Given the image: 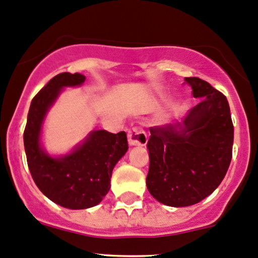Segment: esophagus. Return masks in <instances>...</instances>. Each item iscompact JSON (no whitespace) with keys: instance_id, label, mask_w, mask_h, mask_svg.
<instances>
[{"instance_id":"34e87169","label":"esophagus","mask_w":258,"mask_h":258,"mask_svg":"<svg viewBox=\"0 0 258 258\" xmlns=\"http://www.w3.org/2000/svg\"><path fill=\"white\" fill-rule=\"evenodd\" d=\"M128 145L130 146H146L148 137L147 134L141 127H134L128 131Z\"/></svg>"}]
</instances>
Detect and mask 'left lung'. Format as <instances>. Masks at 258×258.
Returning a JSON list of instances; mask_svg holds the SVG:
<instances>
[{
    "label": "left lung",
    "mask_w": 258,
    "mask_h": 258,
    "mask_svg": "<svg viewBox=\"0 0 258 258\" xmlns=\"http://www.w3.org/2000/svg\"><path fill=\"white\" fill-rule=\"evenodd\" d=\"M202 101L183 123L150 127L147 189L168 207H189L220 185L232 157L234 124L226 96L199 78H185Z\"/></svg>",
    "instance_id": "obj_1"
}]
</instances>
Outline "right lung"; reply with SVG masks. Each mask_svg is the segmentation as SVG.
Segmentation results:
<instances>
[{
  "label": "right lung",
  "mask_w": 258,
  "mask_h": 258,
  "mask_svg": "<svg viewBox=\"0 0 258 258\" xmlns=\"http://www.w3.org/2000/svg\"><path fill=\"white\" fill-rule=\"evenodd\" d=\"M79 73H61L33 97L23 134L27 163L34 183L48 199L79 210L99 204L110 190L113 167L128 150L126 132L91 131L70 153L53 157L42 147L43 122L64 88L83 85Z\"/></svg>",
  "instance_id": "right-lung-1"
}]
</instances>
